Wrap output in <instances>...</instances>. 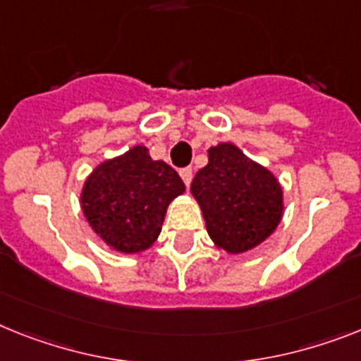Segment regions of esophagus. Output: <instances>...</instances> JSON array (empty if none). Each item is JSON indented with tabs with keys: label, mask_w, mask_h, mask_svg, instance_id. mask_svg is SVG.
Segmentation results:
<instances>
[{
	"label": "esophagus",
	"mask_w": 361,
	"mask_h": 361,
	"mask_svg": "<svg viewBox=\"0 0 361 361\" xmlns=\"http://www.w3.org/2000/svg\"><path fill=\"white\" fill-rule=\"evenodd\" d=\"M180 176H181V180H183V183H185V185L189 187L190 181H192V169H190V166H185V169H180Z\"/></svg>",
	"instance_id": "34e87169"
}]
</instances>
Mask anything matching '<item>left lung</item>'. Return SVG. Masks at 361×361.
I'll use <instances>...</instances> for the list:
<instances>
[{
  "label": "left lung",
  "instance_id": "1",
  "mask_svg": "<svg viewBox=\"0 0 361 361\" xmlns=\"http://www.w3.org/2000/svg\"><path fill=\"white\" fill-rule=\"evenodd\" d=\"M190 190L204 211L209 237L229 253L259 246L283 216V190L274 174L235 145L209 150V163L196 172Z\"/></svg>",
  "mask_w": 361,
  "mask_h": 361
}]
</instances>
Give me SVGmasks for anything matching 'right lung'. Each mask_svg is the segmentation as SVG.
Here are the masks:
<instances>
[{
  "instance_id": "right-lung-1",
  "label": "right lung",
  "mask_w": 361,
  "mask_h": 361,
  "mask_svg": "<svg viewBox=\"0 0 361 361\" xmlns=\"http://www.w3.org/2000/svg\"><path fill=\"white\" fill-rule=\"evenodd\" d=\"M183 190L171 165L154 161L145 147H134L93 171L82 190V211L108 246L135 253L152 246L166 205Z\"/></svg>"
}]
</instances>
